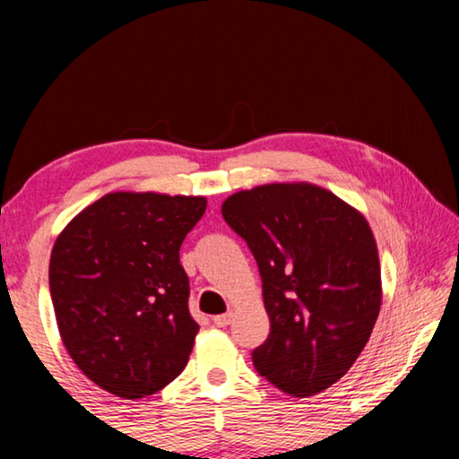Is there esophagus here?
I'll use <instances>...</instances> for the list:
<instances>
[{
	"mask_svg": "<svg viewBox=\"0 0 459 459\" xmlns=\"http://www.w3.org/2000/svg\"><path fill=\"white\" fill-rule=\"evenodd\" d=\"M230 320H232V314H230V312H229V314H221V316H214V317H212L214 325H219V328H227V325L230 324Z\"/></svg>",
	"mask_w": 459,
	"mask_h": 459,
	"instance_id": "obj_1",
	"label": "esophagus"
}]
</instances>
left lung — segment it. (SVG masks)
<instances>
[{
	"instance_id": "obj_1",
	"label": "left lung",
	"mask_w": 459,
	"mask_h": 459,
	"mask_svg": "<svg viewBox=\"0 0 459 459\" xmlns=\"http://www.w3.org/2000/svg\"><path fill=\"white\" fill-rule=\"evenodd\" d=\"M259 265L271 332L253 364L279 391L312 397L351 370L380 312L377 240L364 216L307 182L265 184L222 202Z\"/></svg>"
}]
</instances>
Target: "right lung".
<instances>
[{
    "instance_id": "obj_1",
    "label": "right lung",
    "mask_w": 459,
    "mask_h": 459,
    "mask_svg": "<svg viewBox=\"0 0 459 459\" xmlns=\"http://www.w3.org/2000/svg\"><path fill=\"white\" fill-rule=\"evenodd\" d=\"M204 211V196L111 192L76 214L52 247L62 344L115 397H150L188 364L200 328L180 247Z\"/></svg>"
}]
</instances>
